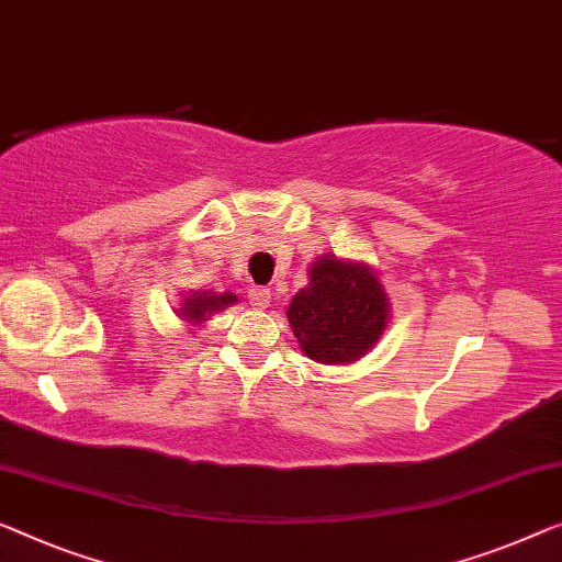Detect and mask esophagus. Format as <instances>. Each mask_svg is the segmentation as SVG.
<instances>
[{
    "mask_svg": "<svg viewBox=\"0 0 562 562\" xmlns=\"http://www.w3.org/2000/svg\"><path fill=\"white\" fill-rule=\"evenodd\" d=\"M270 290L265 288H252L249 290V303H252L257 310H265L267 305H270Z\"/></svg>",
    "mask_w": 562,
    "mask_h": 562,
    "instance_id": "1",
    "label": "esophagus"
}]
</instances>
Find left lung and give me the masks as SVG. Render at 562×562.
I'll return each instance as SVG.
<instances>
[{"label":"left lung","instance_id":"left-lung-1","mask_svg":"<svg viewBox=\"0 0 562 562\" xmlns=\"http://www.w3.org/2000/svg\"><path fill=\"white\" fill-rule=\"evenodd\" d=\"M307 284L290 300L288 321L310 361L348 366L363 358L391 321V300L379 272L361 259L321 255Z\"/></svg>","mask_w":562,"mask_h":562}]
</instances>
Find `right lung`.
Wrapping results in <instances>:
<instances>
[{
    "label": "right lung",
    "instance_id": "obj_1",
    "mask_svg": "<svg viewBox=\"0 0 562 562\" xmlns=\"http://www.w3.org/2000/svg\"><path fill=\"white\" fill-rule=\"evenodd\" d=\"M234 303H239V300L229 290L224 292L189 290L183 292L179 300V307H176L173 313L179 315L181 323H187V328H201V325H204L214 313H220V310L229 307Z\"/></svg>",
    "mask_w": 562,
    "mask_h": 562
}]
</instances>
